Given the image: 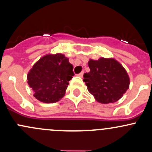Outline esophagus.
<instances>
[{"label":"esophagus","mask_w":152,"mask_h":152,"mask_svg":"<svg viewBox=\"0 0 152 152\" xmlns=\"http://www.w3.org/2000/svg\"><path fill=\"white\" fill-rule=\"evenodd\" d=\"M83 75H84V72H81V73H79V74H78L77 76H79V77H83Z\"/></svg>","instance_id":"34e87169"}]
</instances>
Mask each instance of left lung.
I'll list each match as a JSON object with an SVG mask.
<instances>
[{"mask_svg":"<svg viewBox=\"0 0 152 152\" xmlns=\"http://www.w3.org/2000/svg\"><path fill=\"white\" fill-rule=\"evenodd\" d=\"M90 71L84 73L89 93L100 103L116 102L130 87V78L124 67L114 58L100 57L88 62Z\"/></svg>","mask_w":152,"mask_h":152,"instance_id":"left-lung-1","label":"left lung"}]
</instances>
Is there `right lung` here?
Wrapping results in <instances>:
<instances>
[{"label": "right lung", "instance_id": "1", "mask_svg": "<svg viewBox=\"0 0 152 152\" xmlns=\"http://www.w3.org/2000/svg\"><path fill=\"white\" fill-rule=\"evenodd\" d=\"M73 65L63 54H48L33 65L27 75L33 96L42 103H53L63 98L68 81L74 75Z\"/></svg>", "mask_w": 152, "mask_h": 152}]
</instances>
